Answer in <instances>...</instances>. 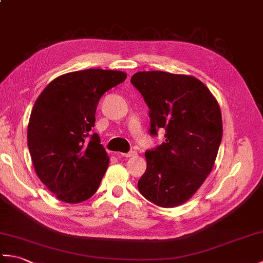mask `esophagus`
<instances>
[{"instance_id":"esophagus-1","label":"esophagus","mask_w":263,"mask_h":263,"mask_svg":"<svg viewBox=\"0 0 263 263\" xmlns=\"http://www.w3.org/2000/svg\"><path fill=\"white\" fill-rule=\"evenodd\" d=\"M138 154L137 152H130V153H126V154H123V153H119L117 154V157H125V158H130V157H136Z\"/></svg>"}]
</instances>
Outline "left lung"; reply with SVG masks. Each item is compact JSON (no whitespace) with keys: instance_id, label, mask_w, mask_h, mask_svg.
I'll return each mask as SVG.
<instances>
[{"instance_id":"obj_1","label":"left lung","mask_w":263,"mask_h":263,"mask_svg":"<svg viewBox=\"0 0 263 263\" xmlns=\"http://www.w3.org/2000/svg\"><path fill=\"white\" fill-rule=\"evenodd\" d=\"M150 109V133L165 128V142L146 152L147 170L138 189L163 208L191 199L214 167L222 137L219 104L193 76L164 71L137 72L131 78Z\"/></svg>"}]
</instances>
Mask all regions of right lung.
Instances as JSON below:
<instances>
[{"label":"right lung","mask_w":263,"mask_h":263,"mask_svg":"<svg viewBox=\"0 0 263 263\" xmlns=\"http://www.w3.org/2000/svg\"><path fill=\"white\" fill-rule=\"evenodd\" d=\"M126 79L122 71L88 69L55 78L33 105L27 140L39 180L59 200L79 203L97 191L109 164L91 135L100 97Z\"/></svg>","instance_id":"add662e5"}]
</instances>
